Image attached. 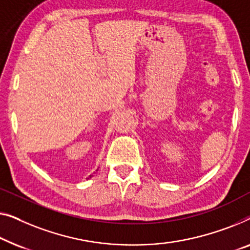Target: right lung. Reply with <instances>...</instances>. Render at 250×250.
<instances>
[{"instance_id":"right-lung-1","label":"right lung","mask_w":250,"mask_h":250,"mask_svg":"<svg viewBox=\"0 0 250 250\" xmlns=\"http://www.w3.org/2000/svg\"><path fill=\"white\" fill-rule=\"evenodd\" d=\"M91 177H93V175H89V178H91Z\"/></svg>"}]
</instances>
